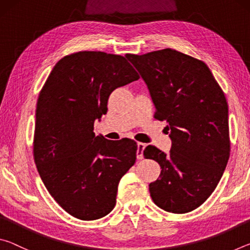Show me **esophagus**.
Returning <instances> with one entry per match:
<instances>
[{"mask_svg": "<svg viewBox=\"0 0 250 250\" xmlns=\"http://www.w3.org/2000/svg\"><path fill=\"white\" fill-rule=\"evenodd\" d=\"M146 145L145 143H142V142H138V151H137V158L139 159V160H141V159H143V151H145V149H146Z\"/></svg>", "mask_w": 250, "mask_h": 250, "instance_id": "esophagus-1", "label": "esophagus"}]
</instances>
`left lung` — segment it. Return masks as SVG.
<instances>
[{
	"label": "left lung",
	"mask_w": 250,
	"mask_h": 250,
	"mask_svg": "<svg viewBox=\"0 0 250 250\" xmlns=\"http://www.w3.org/2000/svg\"><path fill=\"white\" fill-rule=\"evenodd\" d=\"M125 57L147 86L154 118L170 130L167 154L153 146L143 151L162 168L150 195L160 208L188 213L214 192L229 159L225 95L205 62L175 49Z\"/></svg>",
	"instance_id": "8db88e82"
}]
</instances>
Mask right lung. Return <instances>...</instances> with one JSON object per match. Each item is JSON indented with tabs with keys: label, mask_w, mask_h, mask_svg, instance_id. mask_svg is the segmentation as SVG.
<instances>
[{
	"label": "right lung",
	"mask_w": 250,
	"mask_h": 250,
	"mask_svg": "<svg viewBox=\"0 0 250 250\" xmlns=\"http://www.w3.org/2000/svg\"><path fill=\"white\" fill-rule=\"evenodd\" d=\"M139 79L125 57L78 52L54 66L36 107L34 160L62 208L83 221L108 215L121 177L135 163L137 142L95 135L111 92Z\"/></svg>",
	"instance_id": "add662e5"
}]
</instances>
